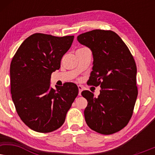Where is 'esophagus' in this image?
I'll use <instances>...</instances> for the list:
<instances>
[{
    "label": "esophagus",
    "mask_w": 155,
    "mask_h": 155,
    "mask_svg": "<svg viewBox=\"0 0 155 155\" xmlns=\"http://www.w3.org/2000/svg\"><path fill=\"white\" fill-rule=\"evenodd\" d=\"M78 90H79V95H81V92L82 91V87L81 85H78Z\"/></svg>",
    "instance_id": "obj_1"
}]
</instances>
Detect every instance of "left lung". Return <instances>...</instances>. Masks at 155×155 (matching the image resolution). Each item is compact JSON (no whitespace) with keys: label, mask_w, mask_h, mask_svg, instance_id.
Instances as JSON below:
<instances>
[{"label":"left lung","mask_w":155,"mask_h":155,"mask_svg":"<svg viewBox=\"0 0 155 155\" xmlns=\"http://www.w3.org/2000/svg\"><path fill=\"white\" fill-rule=\"evenodd\" d=\"M78 41L92 52L89 83L101 87L97 98L88 90L81 93L87 100L84 111L86 123L97 133L113 134L124 128L133 115L137 97L135 60L113 31L94 29L78 36Z\"/></svg>","instance_id":"8db88e82"}]
</instances>
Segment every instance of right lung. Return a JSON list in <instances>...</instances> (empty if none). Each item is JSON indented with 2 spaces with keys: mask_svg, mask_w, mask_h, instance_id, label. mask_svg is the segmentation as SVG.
Segmentation results:
<instances>
[{
  "mask_svg": "<svg viewBox=\"0 0 155 155\" xmlns=\"http://www.w3.org/2000/svg\"><path fill=\"white\" fill-rule=\"evenodd\" d=\"M74 36L36 33L22 42L10 64V92L17 113L31 130L50 133L63 124L78 94L73 82L50 87L51 75L61 67Z\"/></svg>",
  "mask_w": 155,
  "mask_h": 155,
  "instance_id": "1",
  "label": "right lung"
}]
</instances>
